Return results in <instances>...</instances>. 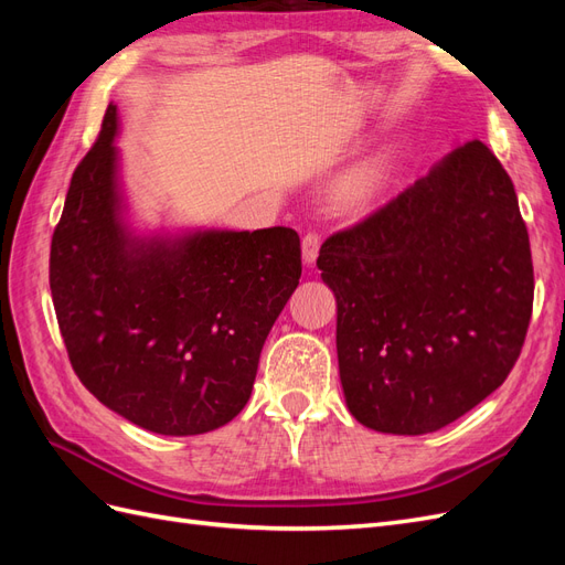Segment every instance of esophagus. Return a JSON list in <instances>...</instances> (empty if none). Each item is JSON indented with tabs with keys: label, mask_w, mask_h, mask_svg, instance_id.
<instances>
[{
	"label": "esophagus",
	"mask_w": 565,
	"mask_h": 565,
	"mask_svg": "<svg viewBox=\"0 0 565 565\" xmlns=\"http://www.w3.org/2000/svg\"><path fill=\"white\" fill-rule=\"evenodd\" d=\"M320 243H322V241H320V235H318L316 231L303 235V241H301V256H303L306 264H316L318 252H320Z\"/></svg>",
	"instance_id": "1"
}]
</instances>
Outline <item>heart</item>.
<instances>
[{
  "label": "heart",
  "mask_w": 565,
  "mask_h": 565,
  "mask_svg": "<svg viewBox=\"0 0 565 565\" xmlns=\"http://www.w3.org/2000/svg\"><path fill=\"white\" fill-rule=\"evenodd\" d=\"M386 179H388L386 160L374 158L358 164L337 181L334 202L347 212L365 210L367 204L384 191Z\"/></svg>",
  "instance_id": "obj_1"
}]
</instances>
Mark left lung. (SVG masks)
I'll return each instance as SVG.
<instances>
[{"label": "left lung", "mask_w": 565, "mask_h": 565, "mask_svg": "<svg viewBox=\"0 0 565 565\" xmlns=\"http://www.w3.org/2000/svg\"><path fill=\"white\" fill-rule=\"evenodd\" d=\"M318 268L337 297L347 405L374 431H438L519 361L533 259L514 183L481 141L330 235Z\"/></svg>", "instance_id": "8db88e82"}]
</instances>
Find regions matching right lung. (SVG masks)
<instances>
[{"label":"right lung","instance_id":"obj_1","mask_svg":"<svg viewBox=\"0 0 565 565\" xmlns=\"http://www.w3.org/2000/svg\"><path fill=\"white\" fill-rule=\"evenodd\" d=\"M117 108L77 164L49 287L79 382L162 436L218 429L247 405L264 341L301 278L292 228L134 237L119 218Z\"/></svg>","mask_w":565,"mask_h":565}]
</instances>
